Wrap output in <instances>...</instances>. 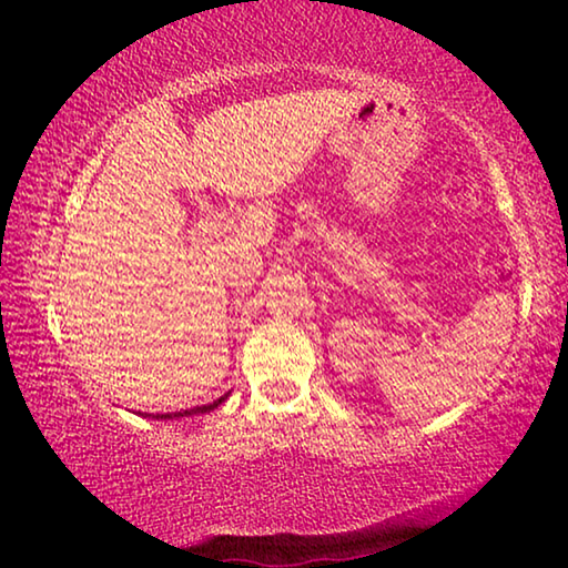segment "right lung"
<instances>
[{"label": "right lung", "mask_w": 568, "mask_h": 568, "mask_svg": "<svg viewBox=\"0 0 568 568\" xmlns=\"http://www.w3.org/2000/svg\"><path fill=\"white\" fill-rule=\"evenodd\" d=\"M223 400H225V396L213 400V403H210V406H197V408H187V410H178V413H158V416H152V418L172 420V418H182V416H200V413H210L213 408H217Z\"/></svg>", "instance_id": "right-lung-1"}]
</instances>
